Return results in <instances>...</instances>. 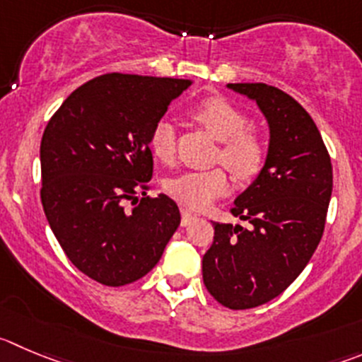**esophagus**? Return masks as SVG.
<instances>
[{"label": "esophagus", "instance_id": "34e87169", "mask_svg": "<svg viewBox=\"0 0 362 362\" xmlns=\"http://www.w3.org/2000/svg\"><path fill=\"white\" fill-rule=\"evenodd\" d=\"M195 218H197V216H195L194 213H190L188 209H181V226L183 227L190 226Z\"/></svg>", "mask_w": 362, "mask_h": 362}]
</instances>
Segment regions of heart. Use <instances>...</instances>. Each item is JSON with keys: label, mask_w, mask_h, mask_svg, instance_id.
I'll return each mask as SVG.
<instances>
[{"label": "heart", "mask_w": 362, "mask_h": 362, "mask_svg": "<svg viewBox=\"0 0 362 362\" xmlns=\"http://www.w3.org/2000/svg\"><path fill=\"white\" fill-rule=\"evenodd\" d=\"M192 119L218 140L216 160L222 161L240 181H250L263 168L267 160V142L256 127L247 126L243 110L222 95L206 98L192 110ZM149 149L161 163H172L175 154L174 127L167 120H158L149 136ZM229 188V177L220 167L211 170H192L168 177L165 190L179 204L202 209Z\"/></svg>", "instance_id": "b5f03b06"}]
</instances>
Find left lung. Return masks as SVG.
I'll list each match as a JSON object with an SVG mask.
<instances>
[{"label": "left lung", "mask_w": 362, "mask_h": 362, "mask_svg": "<svg viewBox=\"0 0 362 362\" xmlns=\"http://www.w3.org/2000/svg\"><path fill=\"white\" fill-rule=\"evenodd\" d=\"M256 101L270 127L263 168L230 213L249 227L215 222L202 279L216 302L250 309L279 297L315 254L332 194V165L315 120L286 92L229 83Z\"/></svg>", "instance_id": "1"}]
</instances>
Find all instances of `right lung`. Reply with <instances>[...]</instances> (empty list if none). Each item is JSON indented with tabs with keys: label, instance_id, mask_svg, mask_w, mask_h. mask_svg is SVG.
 <instances>
[{
	"label": "right lung",
	"instance_id": "obj_1",
	"mask_svg": "<svg viewBox=\"0 0 362 362\" xmlns=\"http://www.w3.org/2000/svg\"><path fill=\"white\" fill-rule=\"evenodd\" d=\"M190 80L103 74L76 88L40 142V199L80 272L105 286L149 274L181 222L170 197H149V136ZM139 193L143 194L140 198ZM129 202L133 209L127 210Z\"/></svg>",
	"mask_w": 362,
	"mask_h": 362
}]
</instances>
